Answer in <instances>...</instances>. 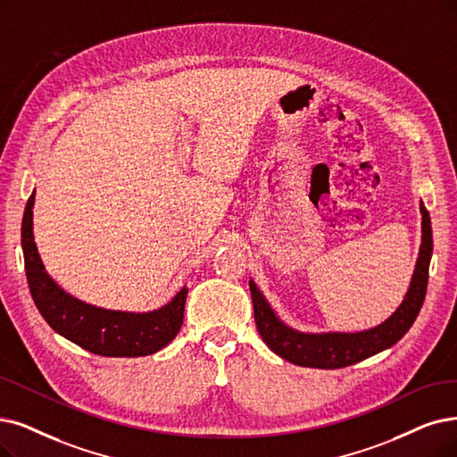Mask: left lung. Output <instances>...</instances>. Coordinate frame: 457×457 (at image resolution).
Returning a JSON list of instances; mask_svg holds the SVG:
<instances>
[{
	"mask_svg": "<svg viewBox=\"0 0 457 457\" xmlns=\"http://www.w3.org/2000/svg\"><path fill=\"white\" fill-rule=\"evenodd\" d=\"M420 213H422V244H420V253L407 295L385 322L370 328V330L322 334L298 332L278 317L259 287L249 279L254 322H257V330L262 341L268 345V349L302 368L339 370L386 351L403 337L424 303L429 261L433 253L431 219L422 200H420Z\"/></svg>",
	"mask_w": 457,
	"mask_h": 457,
	"instance_id": "obj_1",
	"label": "left lung"
}]
</instances>
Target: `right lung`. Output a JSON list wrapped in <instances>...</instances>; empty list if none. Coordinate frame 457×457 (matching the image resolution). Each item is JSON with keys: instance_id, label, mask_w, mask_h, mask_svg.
Returning <instances> with one entry per match:
<instances>
[{"instance_id": "add662e5", "label": "right lung", "mask_w": 457, "mask_h": 457, "mask_svg": "<svg viewBox=\"0 0 457 457\" xmlns=\"http://www.w3.org/2000/svg\"><path fill=\"white\" fill-rule=\"evenodd\" d=\"M33 204L35 191L28 200L22 219L26 276L31 298L54 332L89 353L114 358L148 356L176 337L184 324L187 287H181L169 303L148 313L112 312L67 295L48 276L35 245Z\"/></svg>"}]
</instances>
